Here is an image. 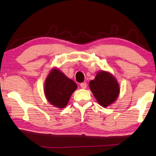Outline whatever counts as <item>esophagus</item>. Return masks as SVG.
<instances>
[{"label": "esophagus", "instance_id": "obj_1", "mask_svg": "<svg viewBox=\"0 0 156 156\" xmlns=\"http://www.w3.org/2000/svg\"><path fill=\"white\" fill-rule=\"evenodd\" d=\"M87 83H83L80 84L81 88L83 89H86L87 88Z\"/></svg>", "mask_w": 156, "mask_h": 156}]
</instances>
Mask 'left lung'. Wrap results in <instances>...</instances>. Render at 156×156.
<instances>
[{
  "instance_id": "left-lung-1",
  "label": "left lung",
  "mask_w": 156,
  "mask_h": 156,
  "mask_svg": "<svg viewBox=\"0 0 156 156\" xmlns=\"http://www.w3.org/2000/svg\"><path fill=\"white\" fill-rule=\"evenodd\" d=\"M89 86L97 102L103 107L113 104L119 96V84L109 72L99 71L94 80L89 82Z\"/></svg>"
}]
</instances>
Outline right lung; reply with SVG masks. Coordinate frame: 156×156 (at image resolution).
I'll return each instance as SVG.
<instances>
[{
  "label": "right lung",
  "mask_w": 156,
  "mask_h": 156,
  "mask_svg": "<svg viewBox=\"0 0 156 156\" xmlns=\"http://www.w3.org/2000/svg\"><path fill=\"white\" fill-rule=\"evenodd\" d=\"M78 86L72 79L57 68H53L44 84V93L50 104L59 109L67 106L72 94Z\"/></svg>",
  "instance_id": "add662e5"
}]
</instances>
